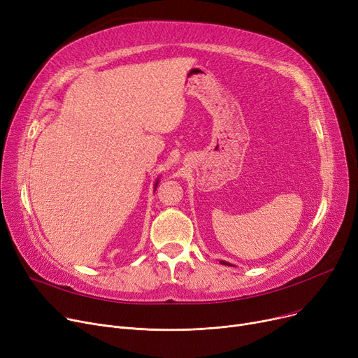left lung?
Wrapping results in <instances>:
<instances>
[{
    "label": "left lung",
    "mask_w": 358,
    "mask_h": 358,
    "mask_svg": "<svg viewBox=\"0 0 358 358\" xmlns=\"http://www.w3.org/2000/svg\"><path fill=\"white\" fill-rule=\"evenodd\" d=\"M220 264H223V266H232L231 262H227V261H223V259L220 261ZM232 267H234V266H232Z\"/></svg>",
    "instance_id": "left-lung-1"
}]
</instances>
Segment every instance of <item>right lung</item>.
Here are the masks:
<instances>
[{
	"label": "right lung",
	"mask_w": 358,
	"mask_h": 358,
	"mask_svg": "<svg viewBox=\"0 0 358 358\" xmlns=\"http://www.w3.org/2000/svg\"><path fill=\"white\" fill-rule=\"evenodd\" d=\"M158 182H159V178H157V181H155V190H157V187H158Z\"/></svg>",
	"instance_id": "1"
}]
</instances>
